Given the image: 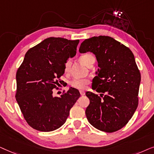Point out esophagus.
I'll return each instance as SVG.
<instances>
[{
    "mask_svg": "<svg viewBox=\"0 0 154 154\" xmlns=\"http://www.w3.org/2000/svg\"><path fill=\"white\" fill-rule=\"evenodd\" d=\"M79 93H80V94L82 96H84L85 94V92L84 91H79Z\"/></svg>",
    "mask_w": 154,
    "mask_h": 154,
    "instance_id": "esophagus-1",
    "label": "esophagus"
}]
</instances>
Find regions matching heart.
I'll list each match as a JSON object with an SVG mask.
<instances>
[{"label": "heart", "instance_id": "obj_1", "mask_svg": "<svg viewBox=\"0 0 154 154\" xmlns=\"http://www.w3.org/2000/svg\"><path fill=\"white\" fill-rule=\"evenodd\" d=\"M93 58L94 56L92 55L89 54V53H86V54L81 56L80 60L84 64L87 65ZM69 65H70V60H68L65 65V71L68 70ZM88 83H89V80L86 78H75L69 82V85L72 87L75 88V89H84L87 87Z\"/></svg>", "mask_w": 154, "mask_h": 154}]
</instances>
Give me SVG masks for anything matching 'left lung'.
I'll list each match as a JSON object with an SVG mask.
<instances>
[{
  "instance_id": "8db88e82",
  "label": "left lung",
  "mask_w": 154,
  "mask_h": 154,
  "mask_svg": "<svg viewBox=\"0 0 154 154\" xmlns=\"http://www.w3.org/2000/svg\"><path fill=\"white\" fill-rule=\"evenodd\" d=\"M79 53L91 52L98 62V71L87 91L90 103L86 108L89 123L98 130L113 132L123 128L138 106L141 75L130 49L113 38L93 36L82 43Z\"/></svg>"
}]
</instances>
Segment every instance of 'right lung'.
I'll return each instance as SVG.
<instances>
[{"label":"right lung","mask_w":154,"mask_h":154,"mask_svg":"<svg viewBox=\"0 0 154 154\" xmlns=\"http://www.w3.org/2000/svg\"><path fill=\"white\" fill-rule=\"evenodd\" d=\"M79 40L49 37L30 48L16 74V100L24 118L32 128L51 132L60 128L80 96L70 87L60 97L53 89L65 73V65L77 53ZM60 82L61 81H59Z\"/></svg>","instance_id":"1"}]
</instances>
